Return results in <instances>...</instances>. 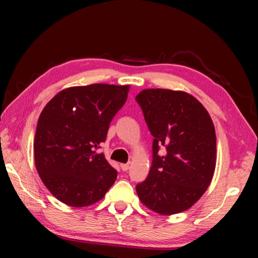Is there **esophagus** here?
<instances>
[{"label":"esophagus","mask_w":258,"mask_h":258,"mask_svg":"<svg viewBox=\"0 0 258 258\" xmlns=\"http://www.w3.org/2000/svg\"><path fill=\"white\" fill-rule=\"evenodd\" d=\"M120 168H121V171L126 172V171H128L130 165H128V164H121V165H120Z\"/></svg>","instance_id":"1"}]
</instances>
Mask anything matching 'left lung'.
<instances>
[{
  "instance_id": "left-lung-1",
  "label": "left lung",
  "mask_w": 258,
  "mask_h": 258,
  "mask_svg": "<svg viewBox=\"0 0 258 258\" xmlns=\"http://www.w3.org/2000/svg\"><path fill=\"white\" fill-rule=\"evenodd\" d=\"M137 102L154 137L148 177L137 185L140 200L161 215L184 212L212 182L216 165L215 127L197 99L182 91L148 89ZM160 146L166 154L159 156Z\"/></svg>"
}]
</instances>
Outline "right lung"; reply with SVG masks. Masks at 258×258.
I'll return each instance as SVG.
<instances>
[{"instance_id": "1", "label": "right lung", "mask_w": 258, "mask_h": 258, "mask_svg": "<svg viewBox=\"0 0 258 258\" xmlns=\"http://www.w3.org/2000/svg\"><path fill=\"white\" fill-rule=\"evenodd\" d=\"M128 90L130 85L109 84L69 87L42 110L34 139L35 166L61 203L90 206L116 181L117 171L97 150Z\"/></svg>"}]
</instances>
